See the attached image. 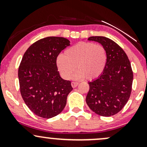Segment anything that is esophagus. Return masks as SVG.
Here are the masks:
<instances>
[{"mask_svg":"<svg viewBox=\"0 0 147 147\" xmlns=\"http://www.w3.org/2000/svg\"><path fill=\"white\" fill-rule=\"evenodd\" d=\"M78 84H79V82H72V83H71L72 86L73 87V88L77 87V86H78Z\"/></svg>","mask_w":147,"mask_h":147,"instance_id":"1","label":"esophagus"}]
</instances>
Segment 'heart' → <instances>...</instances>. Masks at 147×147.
I'll use <instances>...</instances> for the list:
<instances>
[{
	"label": "heart",
	"mask_w": 147,
	"mask_h": 147,
	"mask_svg": "<svg viewBox=\"0 0 147 147\" xmlns=\"http://www.w3.org/2000/svg\"><path fill=\"white\" fill-rule=\"evenodd\" d=\"M107 63L106 48L91 42H79L72 45L57 59V66L61 75L68 79L75 70L74 79L94 80L100 77Z\"/></svg>",
	"instance_id": "1"
}]
</instances>
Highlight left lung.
I'll return each instance as SVG.
<instances>
[{"instance_id":"obj_1","label":"left lung","mask_w":147,"mask_h":147,"mask_svg":"<svg viewBox=\"0 0 147 147\" xmlns=\"http://www.w3.org/2000/svg\"><path fill=\"white\" fill-rule=\"evenodd\" d=\"M88 40L99 42L106 48L107 63L102 75L88 82L86 101L96 114L114 115L124 108L131 95L133 79L131 63L123 49L110 38L90 36Z\"/></svg>"}]
</instances>
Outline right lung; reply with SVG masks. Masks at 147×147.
I'll list each match as a JSON object with an SVG mask.
<instances>
[{
    "label": "right lung",
    "instance_id": "right-lung-1",
    "mask_svg": "<svg viewBox=\"0 0 147 147\" xmlns=\"http://www.w3.org/2000/svg\"><path fill=\"white\" fill-rule=\"evenodd\" d=\"M70 45L63 37L48 36L32 44L18 68L20 92L25 104L36 115L49 119L63 110L72 89L70 81L60 77L57 58Z\"/></svg>",
    "mask_w": 147,
    "mask_h": 147
}]
</instances>
